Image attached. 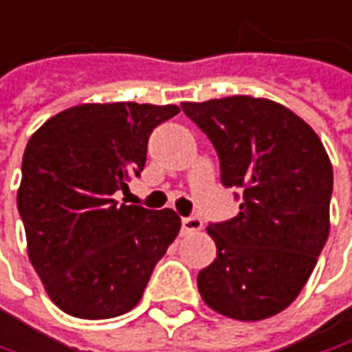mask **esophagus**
Returning a JSON list of instances; mask_svg holds the SVG:
<instances>
[{
    "mask_svg": "<svg viewBox=\"0 0 352 352\" xmlns=\"http://www.w3.org/2000/svg\"><path fill=\"white\" fill-rule=\"evenodd\" d=\"M181 228H183V232H199V230L204 228V221H201L197 215L183 217V219H181Z\"/></svg>",
    "mask_w": 352,
    "mask_h": 352,
    "instance_id": "1",
    "label": "esophagus"
}]
</instances>
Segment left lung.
Returning <instances> with one entry per match:
<instances>
[{
	"label": "left lung",
	"mask_w": 352,
	"mask_h": 352,
	"mask_svg": "<svg viewBox=\"0 0 352 352\" xmlns=\"http://www.w3.org/2000/svg\"><path fill=\"white\" fill-rule=\"evenodd\" d=\"M181 109L215 146L221 183L241 189L240 213L209 223L217 258L197 276L199 294L223 316L270 318L294 302L327 243L331 159L300 116L268 98Z\"/></svg>",
	"instance_id": "left-lung-1"
}]
</instances>
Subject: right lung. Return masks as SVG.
<instances>
[{"instance_id":"obj_1","label":"right lung","mask_w":352,"mask_h":352,"mask_svg":"<svg viewBox=\"0 0 352 352\" xmlns=\"http://www.w3.org/2000/svg\"><path fill=\"white\" fill-rule=\"evenodd\" d=\"M177 112L175 104H78L28 141L17 189L28 256L66 314L100 320L135 308L177 238L173 209L114 199L141 175L153 129Z\"/></svg>"}]
</instances>
